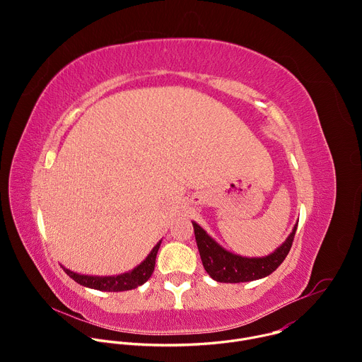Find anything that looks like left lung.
I'll return each instance as SVG.
<instances>
[{
	"label": "left lung",
	"mask_w": 362,
	"mask_h": 362,
	"mask_svg": "<svg viewBox=\"0 0 362 362\" xmlns=\"http://www.w3.org/2000/svg\"><path fill=\"white\" fill-rule=\"evenodd\" d=\"M192 223L204 271L211 275V278L223 284L249 282L271 275L289 253L298 226L296 223L285 243L281 245L274 253L265 257H242L225 250L197 223Z\"/></svg>",
	"instance_id": "8db88e82"
}]
</instances>
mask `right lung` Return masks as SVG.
I'll return each mask as SVG.
<instances>
[{"instance_id":"1","label":"right lung","mask_w":362,"mask_h":362,"mask_svg":"<svg viewBox=\"0 0 362 362\" xmlns=\"http://www.w3.org/2000/svg\"><path fill=\"white\" fill-rule=\"evenodd\" d=\"M160 247V242L151 249L146 259L134 268L132 272L117 275V276H87V275H78L64 268V272L73 278L77 284L98 289V291H106V292H120V291H129L134 289L140 285H143L153 274L154 264H156V255Z\"/></svg>"}]
</instances>
